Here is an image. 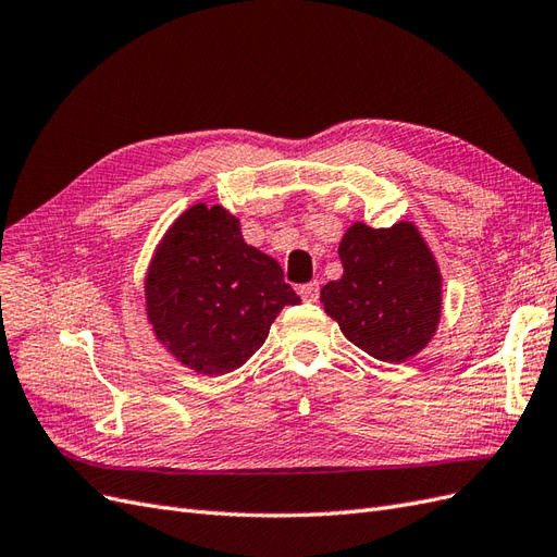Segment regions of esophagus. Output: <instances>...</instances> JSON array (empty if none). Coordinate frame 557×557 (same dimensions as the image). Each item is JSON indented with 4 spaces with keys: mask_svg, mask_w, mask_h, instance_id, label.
<instances>
[{
    "mask_svg": "<svg viewBox=\"0 0 557 557\" xmlns=\"http://www.w3.org/2000/svg\"><path fill=\"white\" fill-rule=\"evenodd\" d=\"M299 295H301V299H305V301H318V295H320L318 281H311V283H307V285H301Z\"/></svg>",
    "mask_w": 557,
    "mask_h": 557,
    "instance_id": "34e87169",
    "label": "esophagus"
}]
</instances>
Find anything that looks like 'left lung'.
I'll use <instances>...</instances> for the list:
<instances>
[{"label": "left lung", "mask_w": 557, "mask_h": 557, "mask_svg": "<svg viewBox=\"0 0 557 557\" xmlns=\"http://www.w3.org/2000/svg\"><path fill=\"white\" fill-rule=\"evenodd\" d=\"M342 278L320 290L325 313L350 344L381 362H404L440 327L442 272L413 223H352L339 242Z\"/></svg>", "instance_id": "left-lung-1"}]
</instances>
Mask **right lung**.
Wrapping results in <instances>:
<instances>
[{"label": "right lung", "instance_id": "right-lung-1", "mask_svg": "<svg viewBox=\"0 0 557 557\" xmlns=\"http://www.w3.org/2000/svg\"><path fill=\"white\" fill-rule=\"evenodd\" d=\"M144 295L156 339L205 376L246 364L281 309L299 305L281 264L244 242L239 218L201 201L164 232Z\"/></svg>", "mask_w": 557, "mask_h": 557}]
</instances>
